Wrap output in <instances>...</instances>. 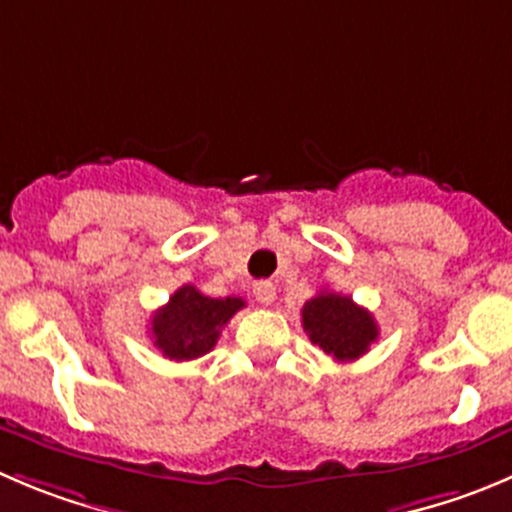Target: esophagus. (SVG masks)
<instances>
[{"mask_svg": "<svg viewBox=\"0 0 512 512\" xmlns=\"http://www.w3.org/2000/svg\"><path fill=\"white\" fill-rule=\"evenodd\" d=\"M253 296H256L261 306H269L276 299V286L271 281H256L253 284Z\"/></svg>", "mask_w": 512, "mask_h": 512, "instance_id": "34e87169", "label": "esophagus"}]
</instances>
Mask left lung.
Instances as JSON below:
<instances>
[{
    "label": "left lung",
    "instance_id": "8db88e82",
    "mask_svg": "<svg viewBox=\"0 0 512 512\" xmlns=\"http://www.w3.org/2000/svg\"><path fill=\"white\" fill-rule=\"evenodd\" d=\"M301 324L311 344L337 362H354L369 352L379 337L377 321L352 296L337 291H319L301 309Z\"/></svg>",
    "mask_w": 512,
    "mask_h": 512
}]
</instances>
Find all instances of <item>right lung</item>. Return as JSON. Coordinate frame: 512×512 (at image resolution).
Here are the masks:
<instances>
[{
  "label": "right lung",
  "mask_w": 512,
  "mask_h": 512,
  "mask_svg": "<svg viewBox=\"0 0 512 512\" xmlns=\"http://www.w3.org/2000/svg\"><path fill=\"white\" fill-rule=\"evenodd\" d=\"M246 301L241 296L211 299L196 286H180L168 304L160 306L150 321V337L163 357L173 362H191L216 347L221 329Z\"/></svg>",
  "instance_id": "add662e5"
}]
</instances>
